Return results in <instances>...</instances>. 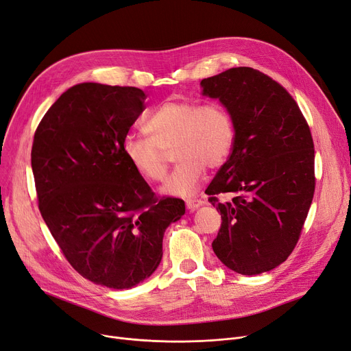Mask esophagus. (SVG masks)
<instances>
[{"mask_svg": "<svg viewBox=\"0 0 351 351\" xmlns=\"http://www.w3.org/2000/svg\"><path fill=\"white\" fill-rule=\"evenodd\" d=\"M203 204H204V202H203V199H199V198H189L186 202V206H187L189 210H195Z\"/></svg>", "mask_w": 351, "mask_h": 351, "instance_id": "34e87169", "label": "esophagus"}]
</instances>
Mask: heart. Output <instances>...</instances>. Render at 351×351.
Here are the masks:
<instances>
[{"label": "heart", "mask_w": 351, "mask_h": 351, "mask_svg": "<svg viewBox=\"0 0 351 351\" xmlns=\"http://www.w3.org/2000/svg\"><path fill=\"white\" fill-rule=\"evenodd\" d=\"M148 138L127 136L121 149L141 178L161 181L169 170L167 152L178 161L161 191L170 195H193L206 176V167H221L234 144V123L221 104L199 106L190 99H169L144 123Z\"/></svg>", "instance_id": "obj_1"}]
</instances>
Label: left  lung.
Here are the masks:
<instances>
[{"label": "left lung", "mask_w": 351, "mask_h": 351, "mask_svg": "<svg viewBox=\"0 0 351 351\" xmlns=\"http://www.w3.org/2000/svg\"><path fill=\"white\" fill-rule=\"evenodd\" d=\"M202 87L220 99L236 131L228 160L206 190L223 220L213 250L239 274L270 271L291 254L313 202L310 127L287 90L250 66L204 78ZM226 192L235 197L220 202L216 195Z\"/></svg>", "instance_id": "8db88e82"}]
</instances>
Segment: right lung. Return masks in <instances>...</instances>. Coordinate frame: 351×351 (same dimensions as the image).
<instances>
[{
    "mask_svg": "<svg viewBox=\"0 0 351 351\" xmlns=\"http://www.w3.org/2000/svg\"><path fill=\"white\" fill-rule=\"evenodd\" d=\"M145 98L136 87L77 84L45 112L31 149L47 227L73 269L108 289L152 276L165 228L186 213L182 199L158 198L123 154Z\"/></svg>",
    "mask_w": 351,
    "mask_h": 351,
    "instance_id": "1",
    "label": "right lung"
}]
</instances>
